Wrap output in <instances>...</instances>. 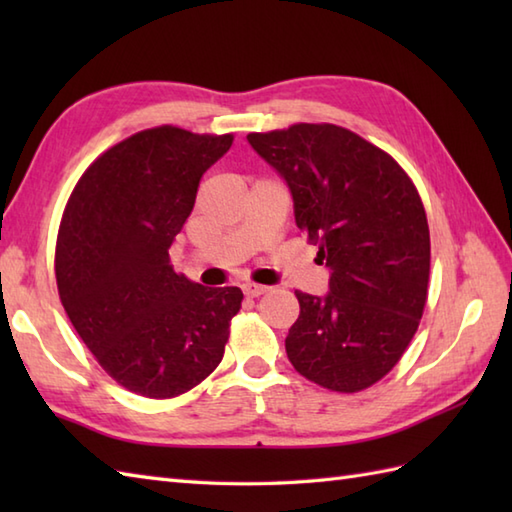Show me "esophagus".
Instances as JSON below:
<instances>
[{
	"label": "esophagus",
	"mask_w": 512,
	"mask_h": 512,
	"mask_svg": "<svg viewBox=\"0 0 512 512\" xmlns=\"http://www.w3.org/2000/svg\"><path fill=\"white\" fill-rule=\"evenodd\" d=\"M242 290H244L246 297H262L264 292H268L266 286H259V284H244Z\"/></svg>",
	"instance_id": "obj_1"
}]
</instances>
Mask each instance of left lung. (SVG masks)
I'll list each match as a JSON object with an SVG mask.
<instances>
[{"label": "left lung", "mask_w": 512, "mask_h": 512, "mask_svg": "<svg viewBox=\"0 0 512 512\" xmlns=\"http://www.w3.org/2000/svg\"><path fill=\"white\" fill-rule=\"evenodd\" d=\"M246 138L288 182L297 226L332 270L325 297L295 292L290 363L339 394L372 387L405 354L427 306L431 239L416 184L387 151L339 125Z\"/></svg>", "instance_id": "left-lung-1"}]
</instances>
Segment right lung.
<instances>
[{"label": "right lung", "mask_w": 512, "mask_h": 512, "mask_svg": "<svg viewBox=\"0 0 512 512\" xmlns=\"http://www.w3.org/2000/svg\"><path fill=\"white\" fill-rule=\"evenodd\" d=\"M233 134L160 125L110 147L76 182L59 224L54 273L65 312L118 385L176 398L220 365L235 286L204 288L169 264L204 171Z\"/></svg>", "instance_id": "1"}]
</instances>
